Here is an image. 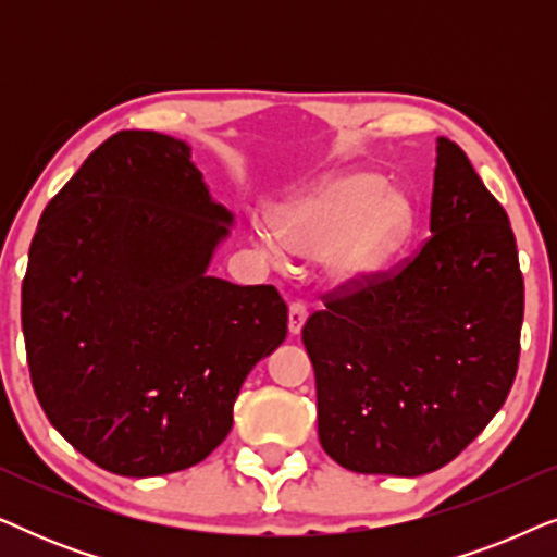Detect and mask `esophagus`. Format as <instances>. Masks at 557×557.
I'll return each mask as SVG.
<instances>
[{
    "mask_svg": "<svg viewBox=\"0 0 557 557\" xmlns=\"http://www.w3.org/2000/svg\"><path fill=\"white\" fill-rule=\"evenodd\" d=\"M307 317H309L307 307H304V304H299V301H294L292 307H288V332L299 334L304 322H307Z\"/></svg>",
    "mask_w": 557,
    "mask_h": 557,
    "instance_id": "esophagus-1",
    "label": "esophagus"
}]
</instances>
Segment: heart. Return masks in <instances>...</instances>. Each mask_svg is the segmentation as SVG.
I'll return each instance as SVG.
<instances>
[{"instance_id": "b5f03b06", "label": "heart", "mask_w": 557, "mask_h": 557, "mask_svg": "<svg viewBox=\"0 0 557 557\" xmlns=\"http://www.w3.org/2000/svg\"><path fill=\"white\" fill-rule=\"evenodd\" d=\"M410 231V205L375 174L349 172L324 180L281 212L278 231L261 240L278 261L286 253L322 258L334 284L368 281L403 246Z\"/></svg>"}]
</instances>
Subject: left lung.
<instances>
[{
    "label": "left lung",
    "mask_w": 557,
    "mask_h": 557,
    "mask_svg": "<svg viewBox=\"0 0 557 557\" xmlns=\"http://www.w3.org/2000/svg\"><path fill=\"white\" fill-rule=\"evenodd\" d=\"M307 319L322 448L357 474L454 461L505 406L520 362L524 281L509 218L459 144L438 139L431 235Z\"/></svg>",
    "instance_id": "8db88e82"
}]
</instances>
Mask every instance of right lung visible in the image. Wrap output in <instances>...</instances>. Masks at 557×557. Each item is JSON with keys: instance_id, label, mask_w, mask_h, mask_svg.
I'll return each mask as SVG.
<instances>
[{"instance_id": "add662e5", "label": "right lung", "mask_w": 557, "mask_h": 557, "mask_svg": "<svg viewBox=\"0 0 557 557\" xmlns=\"http://www.w3.org/2000/svg\"><path fill=\"white\" fill-rule=\"evenodd\" d=\"M227 223L187 144L157 132L109 136L42 212L22 281L29 377L60 436L111 474L200 463L286 339L276 286L205 273Z\"/></svg>"}]
</instances>
